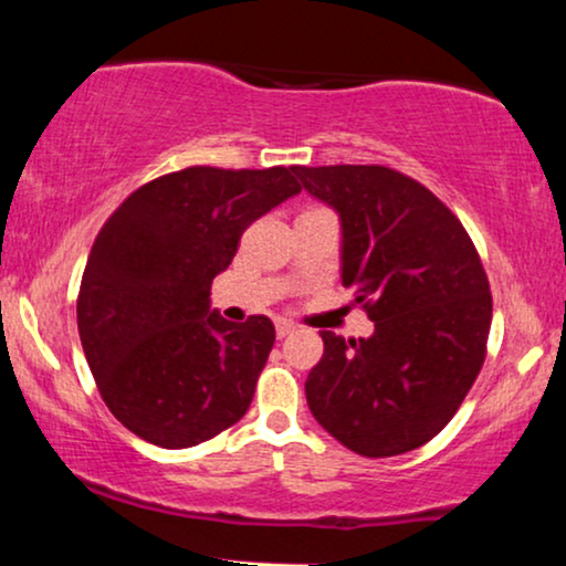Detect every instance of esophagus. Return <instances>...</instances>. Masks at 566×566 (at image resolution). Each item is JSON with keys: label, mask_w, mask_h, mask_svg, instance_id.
Here are the masks:
<instances>
[{"label": "esophagus", "mask_w": 566, "mask_h": 566, "mask_svg": "<svg viewBox=\"0 0 566 566\" xmlns=\"http://www.w3.org/2000/svg\"><path fill=\"white\" fill-rule=\"evenodd\" d=\"M292 333H295V324L287 322V319H279V322H276V335H279V337H287V335H292Z\"/></svg>", "instance_id": "1"}]
</instances>
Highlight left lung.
I'll list each match as a JSON object with an SVG mask.
<instances>
[{"mask_svg":"<svg viewBox=\"0 0 566 566\" xmlns=\"http://www.w3.org/2000/svg\"><path fill=\"white\" fill-rule=\"evenodd\" d=\"M340 216V279L375 333L324 329L305 399L365 458L418 450L452 420L484 365L492 295L463 223L426 186L380 165L292 167Z\"/></svg>","mask_w":566,"mask_h":566,"instance_id":"1","label":"left lung"}]
</instances>
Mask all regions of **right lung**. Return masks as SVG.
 <instances>
[{"mask_svg":"<svg viewBox=\"0 0 566 566\" xmlns=\"http://www.w3.org/2000/svg\"><path fill=\"white\" fill-rule=\"evenodd\" d=\"M301 193L287 167H186L140 186L103 223L76 324L106 407L135 437L184 450L244 418L276 333L210 308L244 229Z\"/></svg>","mask_w":566,"mask_h":566,"instance_id":"add662e5","label":"right lung"}]
</instances>
